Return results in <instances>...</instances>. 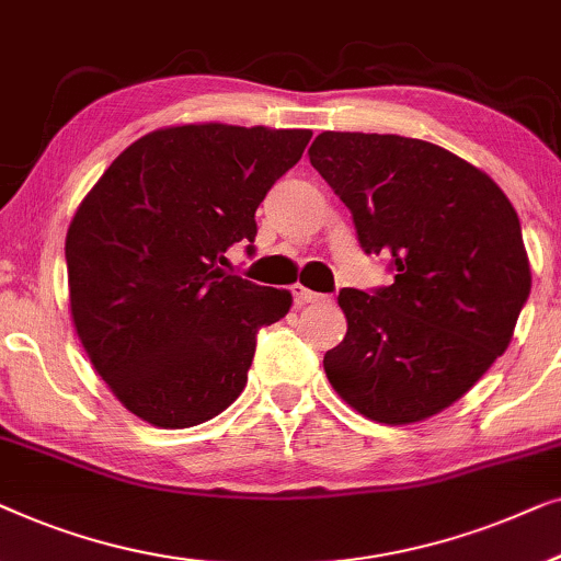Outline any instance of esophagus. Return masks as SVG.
Here are the masks:
<instances>
[{
  "instance_id": "obj_1",
  "label": "esophagus",
  "mask_w": 561,
  "mask_h": 561,
  "mask_svg": "<svg viewBox=\"0 0 561 561\" xmlns=\"http://www.w3.org/2000/svg\"><path fill=\"white\" fill-rule=\"evenodd\" d=\"M291 295H295V302L297 305H314V302H325L328 295H320V291H312L302 287V284H295L291 287Z\"/></svg>"
}]
</instances>
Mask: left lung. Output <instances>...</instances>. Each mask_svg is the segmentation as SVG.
Wrapping results in <instances>:
<instances>
[{"label": "left lung", "mask_w": 561, "mask_h": 561, "mask_svg": "<svg viewBox=\"0 0 561 561\" xmlns=\"http://www.w3.org/2000/svg\"><path fill=\"white\" fill-rule=\"evenodd\" d=\"M307 154L353 213L360 249L389 256L393 272L370 295L341 289L348 333L325 353L328 381L374 422L430 420L514 337L531 291L514 205L432 141L322 131Z\"/></svg>", "instance_id": "1"}]
</instances>
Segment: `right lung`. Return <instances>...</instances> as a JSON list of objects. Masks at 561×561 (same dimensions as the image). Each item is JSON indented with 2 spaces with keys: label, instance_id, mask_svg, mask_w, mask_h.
Returning a JSON list of instances; mask_svg holds the SVG:
<instances>
[{
  "label": "right lung",
  "instance_id": "add662e5",
  "mask_svg": "<svg viewBox=\"0 0 561 561\" xmlns=\"http://www.w3.org/2000/svg\"><path fill=\"white\" fill-rule=\"evenodd\" d=\"M310 137L168 126L126 147L78 205L70 314L93 368L139 420L185 430L239 399L259 328L282 320L291 295L224 272L226 251H251L259 203Z\"/></svg>",
  "mask_w": 561,
  "mask_h": 561
}]
</instances>
